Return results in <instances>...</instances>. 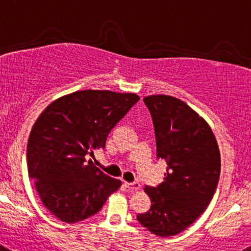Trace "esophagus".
<instances>
[{"label": "esophagus", "mask_w": 251, "mask_h": 251, "mask_svg": "<svg viewBox=\"0 0 251 251\" xmlns=\"http://www.w3.org/2000/svg\"><path fill=\"white\" fill-rule=\"evenodd\" d=\"M124 185H125L126 187H127L128 190H131V191H136V190H138V189H140V186L141 185L138 184V182H124Z\"/></svg>", "instance_id": "esophagus-1"}]
</instances>
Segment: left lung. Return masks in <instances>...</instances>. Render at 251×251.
Listing matches in <instances>:
<instances>
[{"instance_id": "8db88e82", "label": "left lung", "mask_w": 251, "mask_h": 251, "mask_svg": "<svg viewBox=\"0 0 251 251\" xmlns=\"http://www.w3.org/2000/svg\"><path fill=\"white\" fill-rule=\"evenodd\" d=\"M153 120L157 158L167 163L164 180L146 186L151 208L137 221L158 237H172L206 210L220 180L221 154L208 124L180 99L143 98Z\"/></svg>"}]
</instances>
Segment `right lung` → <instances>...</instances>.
I'll return each mask as SVG.
<instances>
[{
    "label": "right lung",
    "instance_id": "right-lung-1",
    "mask_svg": "<svg viewBox=\"0 0 251 251\" xmlns=\"http://www.w3.org/2000/svg\"><path fill=\"white\" fill-rule=\"evenodd\" d=\"M140 100L133 93L78 91L56 99L34 124L26 146L28 174L43 205L62 222L100 211L121 181L86 155L105 147L114 126Z\"/></svg>",
    "mask_w": 251,
    "mask_h": 251
}]
</instances>
